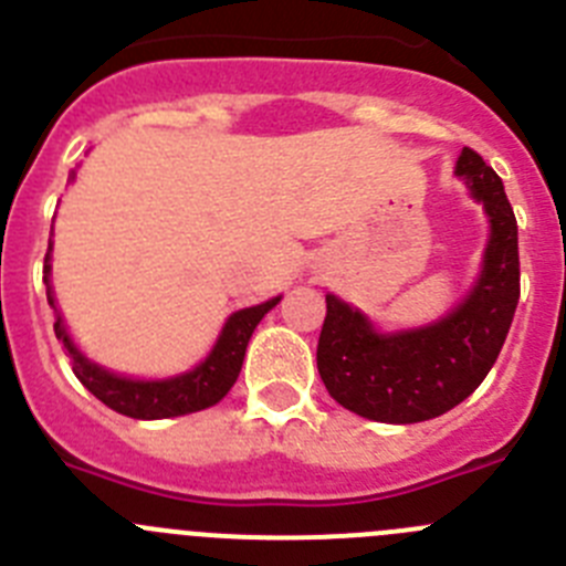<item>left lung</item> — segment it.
Segmentation results:
<instances>
[{
    "label": "left lung",
    "mask_w": 566,
    "mask_h": 566,
    "mask_svg": "<svg viewBox=\"0 0 566 566\" xmlns=\"http://www.w3.org/2000/svg\"><path fill=\"white\" fill-rule=\"evenodd\" d=\"M488 214V243L473 286L442 317L379 328L337 294H326L317 371L328 394L357 417L413 424L442 417L476 391L496 363L518 306V227L504 184L464 147L453 169Z\"/></svg>",
    "instance_id": "8db88e82"
}]
</instances>
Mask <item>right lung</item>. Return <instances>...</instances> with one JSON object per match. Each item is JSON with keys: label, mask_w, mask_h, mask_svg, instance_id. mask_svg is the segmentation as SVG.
<instances>
[{"label": "right lung", "mask_w": 566, "mask_h": 566, "mask_svg": "<svg viewBox=\"0 0 566 566\" xmlns=\"http://www.w3.org/2000/svg\"><path fill=\"white\" fill-rule=\"evenodd\" d=\"M73 178H76V169L70 175V181ZM50 258H53V240H50L48 254H44V286H48L50 308L56 314L53 332H56V339L64 345L70 363H73V374L107 408L133 419L187 417V413L203 411V408H212V405L221 402L229 394V388L238 382L240 365H243V357H247V345L252 339L254 328L283 297V294H277V297L266 300V303H258V306L229 314L207 357L198 365H192L189 371L158 379L127 377V374L109 371L107 365H98L96 359H90L78 348L76 339L70 337L62 312H59L56 292H53V283H50V272H53Z\"/></svg>", "instance_id": "right-lung-1"}]
</instances>
